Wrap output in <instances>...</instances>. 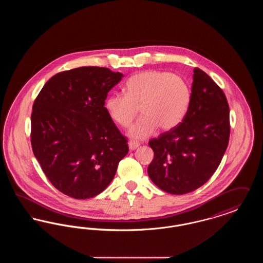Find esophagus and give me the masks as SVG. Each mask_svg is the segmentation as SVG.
Returning a JSON list of instances; mask_svg holds the SVG:
<instances>
[{
  "mask_svg": "<svg viewBox=\"0 0 263 263\" xmlns=\"http://www.w3.org/2000/svg\"><path fill=\"white\" fill-rule=\"evenodd\" d=\"M128 145H129V149H130V150H136L138 147L140 146V143L135 142V141H130V142L128 143Z\"/></svg>",
  "mask_w": 263,
  "mask_h": 263,
  "instance_id": "obj_1",
  "label": "esophagus"
}]
</instances>
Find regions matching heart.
<instances>
[{
	"label": "heart",
	"instance_id": "heart-1",
	"mask_svg": "<svg viewBox=\"0 0 263 263\" xmlns=\"http://www.w3.org/2000/svg\"><path fill=\"white\" fill-rule=\"evenodd\" d=\"M124 95L112 93L104 102L113 122L128 128L137 116H142L129 130V136L142 140L150 137L160 127L170 131L186 115L190 103V88L180 76L150 70L131 76L124 85Z\"/></svg>",
	"mask_w": 263,
	"mask_h": 263
}]
</instances>
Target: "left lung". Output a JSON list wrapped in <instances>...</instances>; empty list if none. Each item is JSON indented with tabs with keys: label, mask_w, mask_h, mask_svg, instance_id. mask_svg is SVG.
<instances>
[{
	"label": "left lung",
	"mask_w": 263,
	"mask_h": 263,
	"mask_svg": "<svg viewBox=\"0 0 263 263\" xmlns=\"http://www.w3.org/2000/svg\"><path fill=\"white\" fill-rule=\"evenodd\" d=\"M230 138V108L224 91L194 69L190 103L183 120L151 139L152 181L171 194H186L206 183L218 168Z\"/></svg>",
	"instance_id": "left-lung-1"
}]
</instances>
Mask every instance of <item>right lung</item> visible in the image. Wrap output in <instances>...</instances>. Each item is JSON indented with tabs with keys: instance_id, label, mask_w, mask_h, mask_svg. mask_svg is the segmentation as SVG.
Masks as SVG:
<instances>
[{
	"instance_id": "add662e5",
	"label": "right lung",
	"mask_w": 263,
	"mask_h": 263,
	"mask_svg": "<svg viewBox=\"0 0 263 263\" xmlns=\"http://www.w3.org/2000/svg\"><path fill=\"white\" fill-rule=\"evenodd\" d=\"M123 75L103 67L63 71L33 102L30 142L52 185L74 199L97 196L111 182L128 140L104 107Z\"/></svg>"
}]
</instances>
